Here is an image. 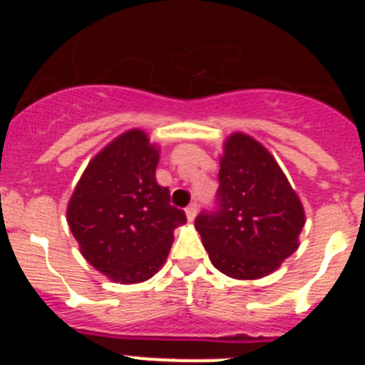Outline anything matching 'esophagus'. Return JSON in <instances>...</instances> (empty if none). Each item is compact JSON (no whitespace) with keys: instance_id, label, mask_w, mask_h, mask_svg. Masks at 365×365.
<instances>
[{"instance_id":"1","label":"esophagus","mask_w":365,"mask_h":365,"mask_svg":"<svg viewBox=\"0 0 365 365\" xmlns=\"http://www.w3.org/2000/svg\"><path fill=\"white\" fill-rule=\"evenodd\" d=\"M185 212L188 221H193V219H195V214H197V202H190V205L186 206Z\"/></svg>"}]
</instances>
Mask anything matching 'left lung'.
<instances>
[{"label":"left lung","instance_id":"1","mask_svg":"<svg viewBox=\"0 0 365 365\" xmlns=\"http://www.w3.org/2000/svg\"><path fill=\"white\" fill-rule=\"evenodd\" d=\"M217 177L215 208L195 217L208 257L230 278H263L298 248L302 202L272 155L248 135L228 138Z\"/></svg>","mask_w":365,"mask_h":365}]
</instances>
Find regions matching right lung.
I'll return each instance as SVG.
<instances>
[{"mask_svg":"<svg viewBox=\"0 0 365 365\" xmlns=\"http://www.w3.org/2000/svg\"><path fill=\"white\" fill-rule=\"evenodd\" d=\"M159 150L144 131L115 138L87 164L67 206L82 256L113 282H146L166 261L185 212L157 185Z\"/></svg>","mask_w":365,"mask_h":365,"instance_id":"1","label":"right lung"}]
</instances>
